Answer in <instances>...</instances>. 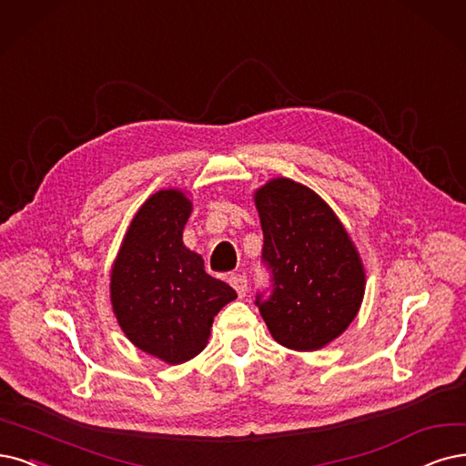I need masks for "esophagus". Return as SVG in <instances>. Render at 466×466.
Instances as JSON below:
<instances>
[{
	"instance_id": "34e87169",
	"label": "esophagus",
	"mask_w": 466,
	"mask_h": 466,
	"mask_svg": "<svg viewBox=\"0 0 466 466\" xmlns=\"http://www.w3.org/2000/svg\"><path fill=\"white\" fill-rule=\"evenodd\" d=\"M228 282H230V286L238 291L239 298L246 296V291H248V279L244 277V274H232V277L228 279Z\"/></svg>"
}]
</instances>
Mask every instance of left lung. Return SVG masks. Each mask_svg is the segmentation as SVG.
I'll return each mask as SVG.
<instances>
[{
	"label": "left lung",
	"mask_w": 466,
	"mask_h": 466,
	"mask_svg": "<svg viewBox=\"0 0 466 466\" xmlns=\"http://www.w3.org/2000/svg\"><path fill=\"white\" fill-rule=\"evenodd\" d=\"M270 296L255 305L280 346L315 351L346 332L365 296V268L350 234L320 196L289 178L255 192Z\"/></svg>",
	"instance_id": "1"
}]
</instances>
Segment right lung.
Listing matches in <instances>:
<instances>
[{
	"mask_svg": "<svg viewBox=\"0 0 466 466\" xmlns=\"http://www.w3.org/2000/svg\"><path fill=\"white\" fill-rule=\"evenodd\" d=\"M192 201L182 189H161L137 211L111 270V303L120 329L137 350L168 365L207 346L215 315L236 291L205 272L182 232Z\"/></svg>",
	"mask_w": 466,
	"mask_h": 466,
	"instance_id": "right-lung-1",
	"label": "right lung"
}]
</instances>
